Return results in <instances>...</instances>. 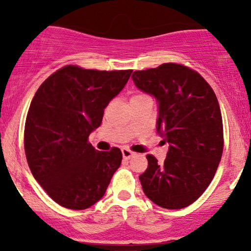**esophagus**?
<instances>
[{
    "label": "esophagus",
    "mask_w": 251,
    "mask_h": 251,
    "mask_svg": "<svg viewBox=\"0 0 251 251\" xmlns=\"http://www.w3.org/2000/svg\"><path fill=\"white\" fill-rule=\"evenodd\" d=\"M122 152H123V157L125 158V159H128V158H131L132 155L134 154V152L131 151V150L127 149V148H124L122 150Z\"/></svg>",
    "instance_id": "1"
}]
</instances>
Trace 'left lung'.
Listing matches in <instances>:
<instances>
[{"label": "left lung", "mask_w": 251, "mask_h": 251, "mask_svg": "<svg viewBox=\"0 0 251 251\" xmlns=\"http://www.w3.org/2000/svg\"><path fill=\"white\" fill-rule=\"evenodd\" d=\"M138 88L159 102L157 131L170 144L163 164L148 154L143 190L164 209L189 206L214 179L224 148L223 122L214 89L198 72L168 62L135 71Z\"/></svg>", "instance_id": "8db88e82"}]
</instances>
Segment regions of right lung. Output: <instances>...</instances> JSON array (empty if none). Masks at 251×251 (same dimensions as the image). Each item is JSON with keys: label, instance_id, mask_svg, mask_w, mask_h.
<instances>
[{"label": "right lung", "instance_id": "add662e5", "mask_svg": "<svg viewBox=\"0 0 251 251\" xmlns=\"http://www.w3.org/2000/svg\"><path fill=\"white\" fill-rule=\"evenodd\" d=\"M131 73L67 65L48 76L31 100L25 125L28 165L63 208L83 210L96 204L122 164L119 149L98 151L88 137Z\"/></svg>", "mask_w": 251, "mask_h": 251}]
</instances>
